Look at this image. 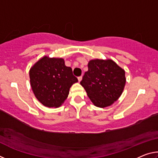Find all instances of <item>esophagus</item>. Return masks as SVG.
<instances>
[{"mask_svg":"<svg viewBox=\"0 0 158 158\" xmlns=\"http://www.w3.org/2000/svg\"><path fill=\"white\" fill-rule=\"evenodd\" d=\"M78 80H79V82L81 81V80H82V77H81H81H78Z\"/></svg>","mask_w":158,"mask_h":158,"instance_id":"34e87169","label":"esophagus"}]
</instances>
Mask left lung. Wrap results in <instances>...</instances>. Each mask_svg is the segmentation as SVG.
I'll return each instance as SVG.
<instances>
[{
  "label": "left lung",
  "instance_id": "left-lung-1",
  "mask_svg": "<svg viewBox=\"0 0 158 158\" xmlns=\"http://www.w3.org/2000/svg\"><path fill=\"white\" fill-rule=\"evenodd\" d=\"M80 84L95 106L105 108L118 99L126 82L125 70L111 59L91 60Z\"/></svg>",
  "mask_w": 158,
  "mask_h": 158
}]
</instances>
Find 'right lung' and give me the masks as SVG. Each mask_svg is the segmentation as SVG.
Here are the masks:
<instances>
[{
	"label": "right lung",
	"instance_id": "obj_1",
	"mask_svg": "<svg viewBox=\"0 0 158 158\" xmlns=\"http://www.w3.org/2000/svg\"><path fill=\"white\" fill-rule=\"evenodd\" d=\"M31 86L35 98L47 107L57 108L68 98L70 87L78 81L70 67L61 58L42 57L29 71Z\"/></svg>",
	"mask_w": 158,
	"mask_h": 158
}]
</instances>
